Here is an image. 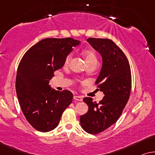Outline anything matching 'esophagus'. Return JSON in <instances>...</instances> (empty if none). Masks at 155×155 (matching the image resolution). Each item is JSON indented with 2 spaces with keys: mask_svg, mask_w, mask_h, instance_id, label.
Segmentation results:
<instances>
[{
  "mask_svg": "<svg viewBox=\"0 0 155 155\" xmlns=\"http://www.w3.org/2000/svg\"><path fill=\"white\" fill-rule=\"evenodd\" d=\"M74 99L77 100V101H82L83 100L82 97L78 96V95H74Z\"/></svg>",
  "mask_w": 155,
  "mask_h": 155,
  "instance_id": "obj_1",
  "label": "esophagus"
}]
</instances>
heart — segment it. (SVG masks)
I'll list each match as a JSON object with an SVG mask.
<instances>
[{"label": "heart", "mask_w": 155, "mask_h": 155, "mask_svg": "<svg viewBox=\"0 0 155 155\" xmlns=\"http://www.w3.org/2000/svg\"><path fill=\"white\" fill-rule=\"evenodd\" d=\"M82 54L84 57L85 60H86L87 64H93V63H97L96 55H95V53L92 51V50H84V51L82 52ZM71 59H72V55H71V54H69V55L66 57V58H65L64 64L68 65L69 63H70Z\"/></svg>", "instance_id": "b5f03b06"}]
</instances>
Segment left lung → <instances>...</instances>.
<instances>
[{"label":"left lung","mask_w":155,"mask_h":155,"mask_svg":"<svg viewBox=\"0 0 155 155\" xmlns=\"http://www.w3.org/2000/svg\"><path fill=\"white\" fill-rule=\"evenodd\" d=\"M87 41L102 56V69L95 84L104 96L99 103L93 102L91 97H84L88 111L80 117V123L85 131L95 135L120 117L129 99L131 72L127 58L112 40L89 38Z\"/></svg>","instance_id":"left-lung-1"}]
</instances>
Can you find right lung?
<instances>
[{
  "label": "right lung",
  "instance_id": "right-lung-1",
  "mask_svg": "<svg viewBox=\"0 0 155 155\" xmlns=\"http://www.w3.org/2000/svg\"><path fill=\"white\" fill-rule=\"evenodd\" d=\"M72 38H45L28 50L17 71V95L27 121L41 132L53 130L71 103V91L51 89L49 81L62 68L72 47L80 44Z\"/></svg>",
  "mask_w": 155,
  "mask_h": 155
}]
</instances>
